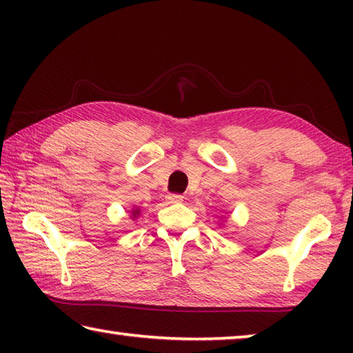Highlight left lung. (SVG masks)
Returning a JSON list of instances; mask_svg holds the SVG:
<instances>
[{"mask_svg":"<svg viewBox=\"0 0 353 353\" xmlns=\"http://www.w3.org/2000/svg\"><path fill=\"white\" fill-rule=\"evenodd\" d=\"M140 212H141V208H139V207H134L132 210H130V218H134V219H137L140 216Z\"/></svg>","mask_w":353,"mask_h":353,"instance_id":"8db88e82","label":"left lung"}]
</instances>
